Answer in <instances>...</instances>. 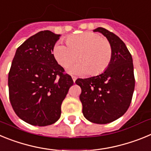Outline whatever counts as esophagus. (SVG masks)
<instances>
[{
  "mask_svg": "<svg viewBox=\"0 0 151 151\" xmlns=\"http://www.w3.org/2000/svg\"><path fill=\"white\" fill-rule=\"evenodd\" d=\"M72 78H73V82H76V77H75V76H72Z\"/></svg>",
  "mask_w": 151,
  "mask_h": 151,
  "instance_id": "34e87169",
  "label": "esophagus"
}]
</instances>
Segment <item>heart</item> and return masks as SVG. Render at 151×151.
I'll list each match as a JSON object with an SVG mask.
<instances>
[{
    "label": "heart",
    "mask_w": 151,
    "mask_h": 151,
    "mask_svg": "<svg viewBox=\"0 0 151 151\" xmlns=\"http://www.w3.org/2000/svg\"><path fill=\"white\" fill-rule=\"evenodd\" d=\"M66 42L67 46L57 42L53 49V55L64 68L76 59L78 62L69 68L70 73L97 76L104 72L111 62V45L97 33L85 32L74 35L68 37Z\"/></svg>",
    "instance_id": "b5f03b06"
}]
</instances>
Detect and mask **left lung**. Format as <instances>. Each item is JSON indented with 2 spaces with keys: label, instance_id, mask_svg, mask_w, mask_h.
<instances>
[{
  "label": "left lung",
  "instance_id": "obj_1",
  "mask_svg": "<svg viewBox=\"0 0 151 151\" xmlns=\"http://www.w3.org/2000/svg\"><path fill=\"white\" fill-rule=\"evenodd\" d=\"M107 38L113 49L111 62L101 74L88 78H78L82 88L80 101L82 113L93 123L106 124L124 115L130 106L134 89L132 57L125 43L104 28L94 30Z\"/></svg>",
  "mask_w": 151,
  "mask_h": 151
}]
</instances>
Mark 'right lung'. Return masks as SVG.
Segmentation results:
<instances>
[{
  "label": "right lung",
  "mask_w": 151,
  "mask_h": 151,
  "mask_svg": "<svg viewBox=\"0 0 151 151\" xmlns=\"http://www.w3.org/2000/svg\"><path fill=\"white\" fill-rule=\"evenodd\" d=\"M60 35L41 31L17 48L8 75L9 96L17 116L27 123L46 126L57 122L71 76L52 54Z\"/></svg>",
  "instance_id": "obj_1"
}]
</instances>
